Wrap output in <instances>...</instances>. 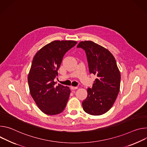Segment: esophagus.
Masks as SVG:
<instances>
[{
    "label": "esophagus",
    "instance_id": "34e87169",
    "mask_svg": "<svg viewBox=\"0 0 147 147\" xmlns=\"http://www.w3.org/2000/svg\"><path fill=\"white\" fill-rule=\"evenodd\" d=\"M71 89H72V90H75V89H78V87H75V86H71Z\"/></svg>",
    "mask_w": 147,
    "mask_h": 147
}]
</instances>
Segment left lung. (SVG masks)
Listing matches in <instances>:
<instances>
[{"label":"left lung","mask_w":147,"mask_h":147,"mask_svg":"<svg viewBox=\"0 0 147 147\" xmlns=\"http://www.w3.org/2000/svg\"><path fill=\"white\" fill-rule=\"evenodd\" d=\"M85 51L90 74L97 78L82 102L84 110L93 116L103 115L113 106L119 94L121 75L116 59L106 48L92 41L77 45Z\"/></svg>","instance_id":"1"}]
</instances>
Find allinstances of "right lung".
<instances>
[{
  "mask_svg": "<svg viewBox=\"0 0 147 147\" xmlns=\"http://www.w3.org/2000/svg\"><path fill=\"white\" fill-rule=\"evenodd\" d=\"M75 41H52L36 53L28 75L30 92L38 108L48 115L61 113L66 107L71 90L61 84L55 86L54 79L62 58L76 44Z\"/></svg>",
  "mask_w": 147,
  "mask_h": 147,
  "instance_id": "obj_1",
  "label": "right lung"
}]
</instances>
